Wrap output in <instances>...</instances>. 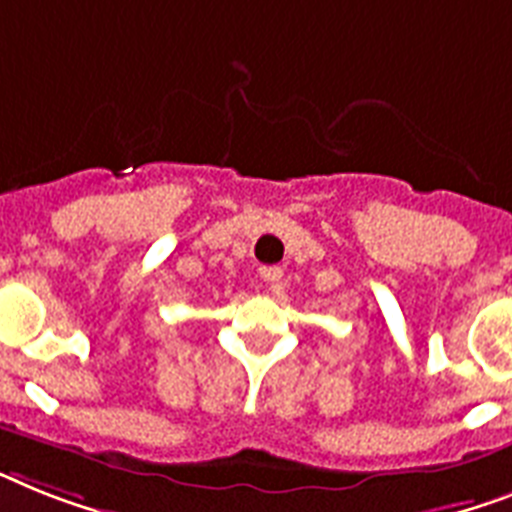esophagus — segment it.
Returning <instances> with one entry per match:
<instances>
[{"label": "esophagus", "instance_id": "esophagus-1", "mask_svg": "<svg viewBox=\"0 0 512 512\" xmlns=\"http://www.w3.org/2000/svg\"><path fill=\"white\" fill-rule=\"evenodd\" d=\"M259 274H261V280L272 285V282H277L282 277V269H280V266H261Z\"/></svg>", "mask_w": 512, "mask_h": 512}]
</instances>
